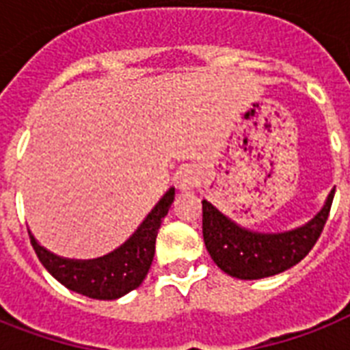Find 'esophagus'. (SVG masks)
Segmentation results:
<instances>
[{
  "mask_svg": "<svg viewBox=\"0 0 350 350\" xmlns=\"http://www.w3.org/2000/svg\"><path fill=\"white\" fill-rule=\"evenodd\" d=\"M174 181L176 187H178L180 191H189V189L198 185V181H200V172H198V169L194 165H181L180 169H178V172H176Z\"/></svg>",
  "mask_w": 350,
  "mask_h": 350,
  "instance_id": "1",
  "label": "esophagus"
}]
</instances>
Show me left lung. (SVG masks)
<instances>
[{
  "label": "left lung",
  "instance_id": "obj_1",
  "mask_svg": "<svg viewBox=\"0 0 350 350\" xmlns=\"http://www.w3.org/2000/svg\"><path fill=\"white\" fill-rule=\"evenodd\" d=\"M334 189L325 205L309 224L287 232H254L239 227L221 214L213 203L203 200V241L214 263L232 278L260 280L280 272L304 260L320 238L331 213Z\"/></svg>",
  "mask_w": 350,
  "mask_h": 350
}]
</instances>
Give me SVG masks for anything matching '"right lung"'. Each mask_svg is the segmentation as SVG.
Returning <instances> with one entry per match:
<instances>
[{
	"label": "right lung",
	"instance_id": "add662e5",
	"mask_svg": "<svg viewBox=\"0 0 350 350\" xmlns=\"http://www.w3.org/2000/svg\"><path fill=\"white\" fill-rule=\"evenodd\" d=\"M174 202V187L165 192L156 207L125 243L96 260H68L52 254L30 234V243L41 265L74 293L94 299H118L142 285L152 265L159 225Z\"/></svg>",
	"mask_w": 350,
	"mask_h": 350
}]
</instances>
